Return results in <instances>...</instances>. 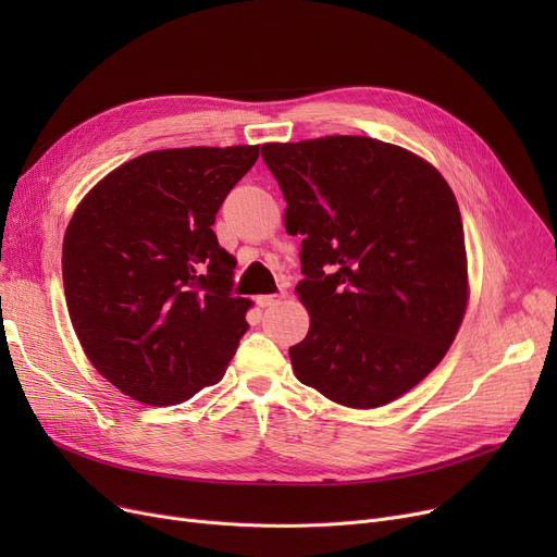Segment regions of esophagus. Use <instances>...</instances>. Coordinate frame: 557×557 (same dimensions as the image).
Masks as SVG:
<instances>
[{
	"mask_svg": "<svg viewBox=\"0 0 557 557\" xmlns=\"http://www.w3.org/2000/svg\"><path fill=\"white\" fill-rule=\"evenodd\" d=\"M284 290H280V294H271V296H257L255 298V302L263 309V307H273V305H277L280 300H284Z\"/></svg>",
	"mask_w": 557,
	"mask_h": 557,
	"instance_id": "1",
	"label": "esophagus"
}]
</instances>
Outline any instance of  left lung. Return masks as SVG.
Here are the masks:
<instances>
[{
	"instance_id": "8db88e82",
	"label": "left lung",
	"mask_w": 557,
	"mask_h": 557,
	"mask_svg": "<svg viewBox=\"0 0 557 557\" xmlns=\"http://www.w3.org/2000/svg\"><path fill=\"white\" fill-rule=\"evenodd\" d=\"M261 156L286 232L305 237L296 376L341 406L395 401L445 359L470 300L451 187L424 158L361 135L269 141Z\"/></svg>"
}]
</instances>
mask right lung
<instances>
[{"instance_id":"obj_1","label":"right lung","mask_w":557,"mask_h":557,"mask_svg":"<svg viewBox=\"0 0 557 557\" xmlns=\"http://www.w3.org/2000/svg\"><path fill=\"white\" fill-rule=\"evenodd\" d=\"M259 146L144 153L83 196L63 239L72 327L99 374L135 401L171 406L219 384L246 334L248 298L212 230Z\"/></svg>"}]
</instances>
